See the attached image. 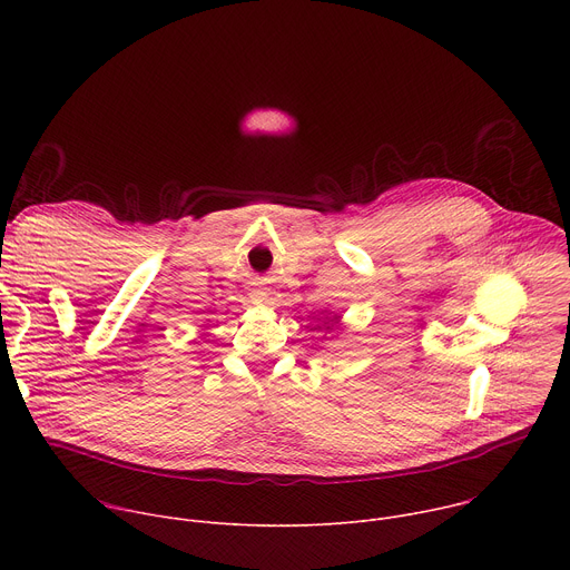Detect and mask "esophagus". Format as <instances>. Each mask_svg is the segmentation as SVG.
<instances>
[{"label":"esophagus","mask_w":570,"mask_h":570,"mask_svg":"<svg viewBox=\"0 0 570 570\" xmlns=\"http://www.w3.org/2000/svg\"><path fill=\"white\" fill-rule=\"evenodd\" d=\"M266 295H268V293H266L264 288H253V291H250V299H253L255 304H264V302H266Z\"/></svg>","instance_id":"esophagus-1"}]
</instances>
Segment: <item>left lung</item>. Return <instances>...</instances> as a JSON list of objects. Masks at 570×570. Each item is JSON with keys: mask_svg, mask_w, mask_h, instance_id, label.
<instances>
[{"mask_svg": "<svg viewBox=\"0 0 570 570\" xmlns=\"http://www.w3.org/2000/svg\"><path fill=\"white\" fill-rule=\"evenodd\" d=\"M324 324H327V322H324ZM313 330H317V324H315V327H313ZM327 330H330V327H327Z\"/></svg>", "mask_w": 570, "mask_h": 570, "instance_id": "obj_1", "label": "left lung"}]
</instances>
